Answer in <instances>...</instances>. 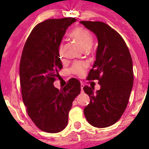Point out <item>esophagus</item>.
<instances>
[{"label": "esophagus", "instance_id": "1", "mask_svg": "<svg viewBox=\"0 0 149 149\" xmlns=\"http://www.w3.org/2000/svg\"><path fill=\"white\" fill-rule=\"evenodd\" d=\"M84 85L83 84H81V91H83V88H84Z\"/></svg>", "mask_w": 149, "mask_h": 149}]
</instances>
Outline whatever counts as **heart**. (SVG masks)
Listing matches in <instances>:
<instances>
[{
  "label": "heart",
  "instance_id": "1",
  "mask_svg": "<svg viewBox=\"0 0 149 149\" xmlns=\"http://www.w3.org/2000/svg\"><path fill=\"white\" fill-rule=\"evenodd\" d=\"M70 37L77 42L84 49H88L91 47L93 43V36L89 31L81 26H79L70 32ZM58 53L61 58H64L63 45L61 43L58 47ZM87 65L84 63H76L72 67L71 70L78 76H82L86 70Z\"/></svg>",
  "mask_w": 149,
  "mask_h": 149
}]
</instances>
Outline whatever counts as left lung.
Wrapping results in <instances>:
<instances>
[{
    "label": "left lung",
    "mask_w": 149,
    "mask_h": 149,
    "mask_svg": "<svg viewBox=\"0 0 149 149\" xmlns=\"http://www.w3.org/2000/svg\"><path fill=\"white\" fill-rule=\"evenodd\" d=\"M81 24L95 34L98 40L96 61L88 80H99L100 90L86 86L90 97L84 108L86 119L96 127H107L119 120L127 107L133 85V61L123 37L101 22L81 21Z\"/></svg>",
    "instance_id": "8db88e82"
}]
</instances>
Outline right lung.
Here are the masks:
<instances>
[{
    "instance_id": "right-lung-1",
    "label": "right lung",
    "mask_w": 149,
    "mask_h": 149,
    "mask_svg": "<svg viewBox=\"0 0 149 149\" xmlns=\"http://www.w3.org/2000/svg\"><path fill=\"white\" fill-rule=\"evenodd\" d=\"M76 21L70 17L38 24L22 51L19 76L24 104L33 123L47 133L65 128L72 103L81 92L80 82L74 78L61 90L53 85L63 68L58 47L66 29Z\"/></svg>"
}]
</instances>
